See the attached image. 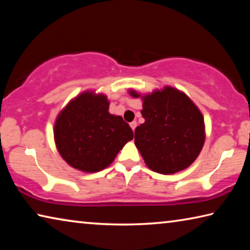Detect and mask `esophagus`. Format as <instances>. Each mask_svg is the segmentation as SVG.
<instances>
[{"mask_svg": "<svg viewBox=\"0 0 250 250\" xmlns=\"http://www.w3.org/2000/svg\"><path fill=\"white\" fill-rule=\"evenodd\" d=\"M137 125H138V124H137V121H132L130 124V126L131 128H132V130H133V132H134V130H135V128H137Z\"/></svg>", "mask_w": 250, "mask_h": 250, "instance_id": "obj_1", "label": "esophagus"}]
</instances>
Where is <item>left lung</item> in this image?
I'll return each mask as SVG.
<instances>
[{
  "label": "left lung",
  "mask_w": 250,
  "mask_h": 250,
  "mask_svg": "<svg viewBox=\"0 0 250 250\" xmlns=\"http://www.w3.org/2000/svg\"><path fill=\"white\" fill-rule=\"evenodd\" d=\"M132 97H140L130 91ZM145 124L135 128L134 143L152 171L173 174L195 161L204 145V118L193 101L171 87L142 97Z\"/></svg>",
  "instance_id": "1"
}]
</instances>
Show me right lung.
<instances>
[{"label": "right lung", "mask_w": 250, "mask_h": 250, "mask_svg": "<svg viewBox=\"0 0 250 250\" xmlns=\"http://www.w3.org/2000/svg\"><path fill=\"white\" fill-rule=\"evenodd\" d=\"M104 95L83 92L59 113L54 137L67 163L83 172H98L112 163L133 131L120 116L110 115Z\"/></svg>", "instance_id": "right-lung-1"}]
</instances>
